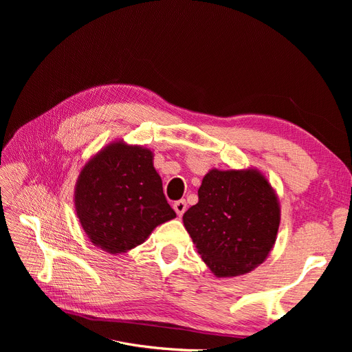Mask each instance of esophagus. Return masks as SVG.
Masks as SVG:
<instances>
[{
    "instance_id": "1",
    "label": "esophagus",
    "mask_w": 352,
    "mask_h": 352,
    "mask_svg": "<svg viewBox=\"0 0 352 352\" xmlns=\"http://www.w3.org/2000/svg\"><path fill=\"white\" fill-rule=\"evenodd\" d=\"M173 208H175V211H176V214L180 217V216H184V212L186 211V201L185 199H179V201H176L175 204H173Z\"/></svg>"
}]
</instances>
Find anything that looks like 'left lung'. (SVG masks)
<instances>
[{
  "label": "left lung",
  "mask_w": 352,
  "mask_h": 352,
  "mask_svg": "<svg viewBox=\"0 0 352 352\" xmlns=\"http://www.w3.org/2000/svg\"><path fill=\"white\" fill-rule=\"evenodd\" d=\"M280 225L279 198L258 168H211L184 214L197 251L217 278L252 272L269 257Z\"/></svg>",
  "instance_id": "obj_1"
}]
</instances>
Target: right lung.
Masks as SVG:
<instances>
[{"instance_id": "right-lung-1", "label": "right lung", "mask_w": 352, "mask_h": 352, "mask_svg": "<svg viewBox=\"0 0 352 352\" xmlns=\"http://www.w3.org/2000/svg\"><path fill=\"white\" fill-rule=\"evenodd\" d=\"M74 210L95 247L123 254L176 217L154 168V153L117 140L94 154L74 185Z\"/></svg>"}]
</instances>
